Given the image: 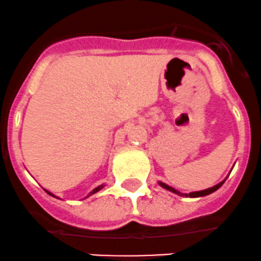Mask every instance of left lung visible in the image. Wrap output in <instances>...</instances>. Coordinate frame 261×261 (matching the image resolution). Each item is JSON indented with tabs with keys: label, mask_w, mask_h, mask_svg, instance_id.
I'll return each instance as SVG.
<instances>
[{
	"label": "left lung",
	"mask_w": 261,
	"mask_h": 261,
	"mask_svg": "<svg viewBox=\"0 0 261 261\" xmlns=\"http://www.w3.org/2000/svg\"><path fill=\"white\" fill-rule=\"evenodd\" d=\"M225 181H226V178H225L224 181L220 182V184H217L216 186L210 187V189H206V190H202V191H196V192H190V193H181V192H179V191L174 190L173 187L168 186V185L163 184V182H158V184H160V186H161V187H163V189H166V190L171 191V192L176 193V195H179V196H186V197H202V196H207V195H210V193L215 192V191H216V190H219L220 187L222 186V184H224Z\"/></svg>",
	"instance_id": "left-lung-1"
}]
</instances>
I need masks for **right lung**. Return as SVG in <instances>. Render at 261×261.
<instances>
[{"label": "right lung", "mask_w": 261, "mask_h": 261, "mask_svg": "<svg viewBox=\"0 0 261 261\" xmlns=\"http://www.w3.org/2000/svg\"><path fill=\"white\" fill-rule=\"evenodd\" d=\"M103 187H104V185H100V186L95 187V189H94L93 191H91V192L89 193V195H88V196H87V197H89V196H91V195H94V193H95V192H98V191H100L101 189H103ZM45 191H46V192H47V193H49V195H51V196H53V197H55V195H53V193H51V192H49V191H47V190H45Z\"/></svg>", "instance_id": "add662e5"}]
</instances>
